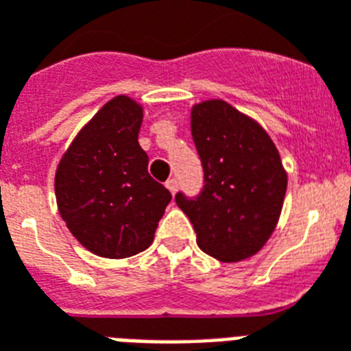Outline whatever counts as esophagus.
Listing matches in <instances>:
<instances>
[{
  "mask_svg": "<svg viewBox=\"0 0 351 351\" xmlns=\"http://www.w3.org/2000/svg\"><path fill=\"white\" fill-rule=\"evenodd\" d=\"M167 189L170 190V194H176L178 192V179H168L167 181Z\"/></svg>",
  "mask_w": 351,
  "mask_h": 351,
  "instance_id": "obj_1",
  "label": "esophagus"
}]
</instances>
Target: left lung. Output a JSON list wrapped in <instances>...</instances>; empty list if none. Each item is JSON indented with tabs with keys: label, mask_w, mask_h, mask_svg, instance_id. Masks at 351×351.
Wrapping results in <instances>:
<instances>
[{
	"label": "left lung",
	"mask_w": 351,
	"mask_h": 351,
	"mask_svg": "<svg viewBox=\"0 0 351 351\" xmlns=\"http://www.w3.org/2000/svg\"><path fill=\"white\" fill-rule=\"evenodd\" d=\"M190 130L205 186L197 199L178 194L176 203L208 256L225 263L254 256L276 229L286 197L287 172L273 138L221 99L192 106Z\"/></svg>",
	"instance_id": "obj_1"
}]
</instances>
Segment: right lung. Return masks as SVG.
I'll use <instances>...</instances> for the list:
<instances>
[{
	"label": "right lung",
	"mask_w": 351,
	"mask_h": 351,
	"mask_svg": "<svg viewBox=\"0 0 351 351\" xmlns=\"http://www.w3.org/2000/svg\"><path fill=\"white\" fill-rule=\"evenodd\" d=\"M141 124L143 106L117 95L84 124L56 167L60 216L78 243L100 258L121 260L148 249L172 199L148 173Z\"/></svg>",
	"instance_id": "add662e5"
}]
</instances>
